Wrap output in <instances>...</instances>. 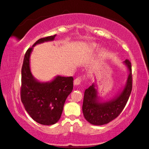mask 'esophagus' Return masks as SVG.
I'll use <instances>...</instances> for the list:
<instances>
[{
  "instance_id": "esophagus-1",
  "label": "esophagus",
  "mask_w": 149,
  "mask_h": 149,
  "mask_svg": "<svg viewBox=\"0 0 149 149\" xmlns=\"http://www.w3.org/2000/svg\"><path fill=\"white\" fill-rule=\"evenodd\" d=\"M81 80H82V78H81V77H77V78L75 79V80H74V85L75 86L79 85V84H80Z\"/></svg>"
}]
</instances>
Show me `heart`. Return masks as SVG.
Masks as SVG:
<instances>
[{"instance_id":"heart-1","label":"heart","mask_w":149,"mask_h":149,"mask_svg":"<svg viewBox=\"0 0 149 149\" xmlns=\"http://www.w3.org/2000/svg\"><path fill=\"white\" fill-rule=\"evenodd\" d=\"M91 48H92V49L95 50V49H97L98 46L96 45H91Z\"/></svg>"}]
</instances>
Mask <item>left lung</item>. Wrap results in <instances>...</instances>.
I'll use <instances>...</instances> for the list:
<instances>
[{
    "instance_id": "8db88e82",
    "label": "left lung",
    "mask_w": 149,
    "mask_h": 149,
    "mask_svg": "<svg viewBox=\"0 0 149 149\" xmlns=\"http://www.w3.org/2000/svg\"><path fill=\"white\" fill-rule=\"evenodd\" d=\"M123 63L127 69L128 76L122 89L111 99L104 100L98 95L95 82L86 89L82 111L84 118L91 124H107L116 119L124 109L132 88V77L131 63L126 59Z\"/></svg>"
}]
</instances>
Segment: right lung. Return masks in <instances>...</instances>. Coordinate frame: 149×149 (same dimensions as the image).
I'll return each mask as SVG.
<instances>
[{
	"label": "right lung",
	"instance_id": "1",
	"mask_svg": "<svg viewBox=\"0 0 149 149\" xmlns=\"http://www.w3.org/2000/svg\"><path fill=\"white\" fill-rule=\"evenodd\" d=\"M56 34L39 39L26 53L22 69L21 99L30 117L42 125H53L59 120L66 98L73 90L72 77L56 75L50 81H40L30 70V58L36 45L53 41Z\"/></svg>",
	"mask_w": 149,
	"mask_h": 149
}]
</instances>
